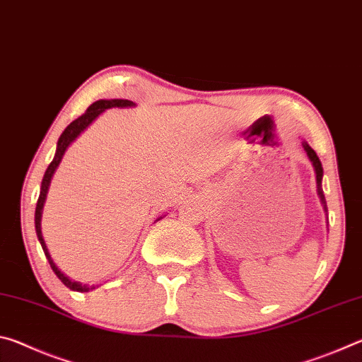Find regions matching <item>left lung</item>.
I'll return each instance as SVG.
<instances>
[{
	"label": "left lung",
	"instance_id": "left-lung-1",
	"mask_svg": "<svg viewBox=\"0 0 362 362\" xmlns=\"http://www.w3.org/2000/svg\"><path fill=\"white\" fill-rule=\"evenodd\" d=\"M303 148L306 151V155H308L310 161L313 163V168H315V173H316V187H317V194H320V199H321V204L324 207V212H327V204H326V198H324V193H322V187H321V182H322V164L320 161V158H317L316 151L311 148V146L303 142Z\"/></svg>",
	"mask_w": 362,
	"mask_h": 362
}]
</instances>
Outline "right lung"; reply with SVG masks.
<instances>
[{
  "label": "right lung",
  "instance_id": "obj_1",
  "mask_svg": "<svg viewBox=\"0 0 362 362\" xmlns=\"http://www.w3.org/2000/svg\"><path fill=\"white\" fill-rule=\"evenodd\" d=\"M113 107H118V108H126V107H136V103L131 102V100H124V99H112V100H97L94 102L93 105H90L88 110H86V113H83L79 118H76L73 122H70L69 126L65 127V131L62 132V136L59 137V142H57V150H56V156H54L52 163L49 164L45 177H42V182H41V192H40V198H38V203H36V211H35V228H36V236H38V240L41 243V247L45 250V255L49 262V265H51L52 272L57 274V278L62 281V283L69 287L71 291H76V292H89L90 289H95L94 286H88V284H81V283H76V281H71L66 274H64L60 269L57 268L56 263L51 259V254H49V250L46 247V243L42 240V233H41V214H42V206H45V201H46V194H47V188H49V183H51V179L54 173H56V169L59 166V163L62 161V156L65 150L69 148V145L75 140L79 134H81L86 127H88L90 122H93L97 116H99L102 112H105L107 108H113ZM159 220V218H158Z\"/></svg>",
  "mask_w": 362,
  "mask_h": 362
}]
</instances>
